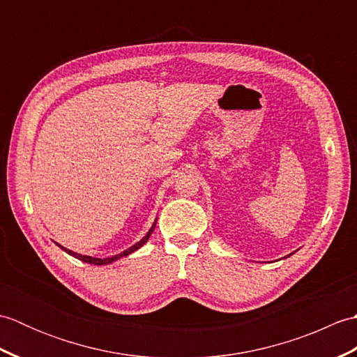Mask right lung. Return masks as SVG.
<instances>
[{
  "label": "right lung",
  "instance_id": "right-lung-1",
  "mask_svg": "<svg viewBox=\"0 0 357 357\" xmlns=\"http://www.w3.org/2000/svg\"><path fill=\"white\" fill-rule=\"evenodd\" d=\"M155 225H156V221L153 222V225H151V229L149 230V233L146 234V236H144L139 242H136L135 245H132L130 248H127V250H124L123 253H119V255H115V256H112V257H104V259H101V257H92V256H84V255H79V253H75V252H72V250H67V248H64L63 245H59L58 244V247H61L66 253H69L70 256H73V257H77V259H79V261H82V262H87V264H95V265H107V264H112L113 261H116V259H119V257H123V256H128L130 253H133V252H136V250L138 248H141L144 244H146V242L149 241V238H150V234L153 233V230H155Z\"/></svg>",
  "mask_w": 357,
  "mask_h": 357
}]
</instances>
